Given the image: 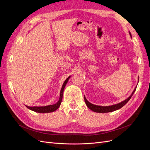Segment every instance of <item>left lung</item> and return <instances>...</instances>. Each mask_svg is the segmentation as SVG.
Masks as SVG:
<instances>
[{
	"mask_svg": "<svg viewBox=\"0 0 150 150\" xmlns=\"http://www.w3.org/2000/svg\"><path fill=\"white\" fill-rule=\"evenodd\" d=\"M129 35L131 37V34L129 32ZM139 80V79H138ZM137 86H136L134 89L133 90V91L131 93V94L130 96L126 99H125L124 101H121L120 103H117L116 104H113V105L111 106H98V105H95V104H93L92 103H89L87 99H86V97L84 96V101L86 103V106L88 107V108H89L91 110H92L94 112H99V113H106V112H112V111H116L119 109L121 108L122 106H124L125 104L129 101V99H131V96H133L134 93L135 92L136 89H137Z\"/></svg>",
	"mask_w": 150,
	"mask_h": 150,
	"instance_id": "8db88e82",
	"label": "left lung"
}]
</instances>
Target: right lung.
<instances>
[{
    "instance_id": "1",
    "label": "right lung",
    "mask_w": 150,
    "mask_h": 150,
    "mask_svg": "<svg viewBox=\"0 0 150 150\" xmlns=\"http://www.w3.org/2000/svg\"><path fill=\"white\" fill-rule=\"evenodd\" d=\"M71 78V76L68 77V78L65 80V81L63 83L62 88L60 91V96H59V99L56 103V104H52V105H48V106H25L29 109L30 110L36 112H39V113H47V112H52L55 111L57 110L59 108V107L60 106L61 102H62V96H63V92H64V89L65 88V86L66 84L67 83L68 81H69V79Z\"/></svg>"
}]
</instances>
